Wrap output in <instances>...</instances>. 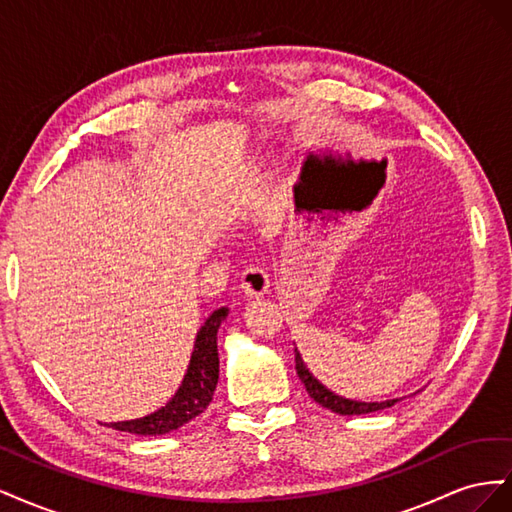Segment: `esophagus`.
<instances>
[{"label":"esophagus","instance_id":"obj_1","mask_svg":"<svg viewBox=\"0 0 512 512\" xmlns=\"http://www.w3.org/2000/svg\"><path fill=\"white\" fill-rule=\"evenodd\" d=\"M269 284L267 271L258 265H250L241 273V288L247 297H262L269 292Z\"/></svg>","mask_w":512,"mask_h":512}]
</instances>
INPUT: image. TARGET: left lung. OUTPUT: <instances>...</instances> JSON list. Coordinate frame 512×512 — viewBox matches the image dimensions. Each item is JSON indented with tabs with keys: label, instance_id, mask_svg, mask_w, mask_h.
Listing matches in <instances>:
<instances>
[{
	"label": "left lung",
	"instance_id": "obj_1",
	"mask_svg": "<svg viewBox=\"0 0 512 512\" xmlns=\"http://www.w3.org/2000/svg\"><path fill=\"white\" fill-rule=\"evenodd\" d=\"M294 367H297V374L299 380L305 384V391L309 393L316 404H320L322 408H327L335 414H344V416H352V414H367V412H376V410H384V408H391L395 406L399 399H386V401H354V399H346V397H339L333 391H329L327 386L320 384L314 376L312 371H309L301 359L299 350L294 348Z\"/></svg>",
	"mask_w": 512,
	"mask_h": 512
}]
</instances>
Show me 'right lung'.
I'll use <instances>...</instances> for the list:
<instances>
[{
	"mask_svg": "<svg viewBox=\"0 0 512 512\" xmlns=\"http://www.w3.org/2000/svg\"><path fill=\"white\" fill-rule=\"evenodd\" d=\"M226 316L228 307L215 309L200 327L188 371H185L181 386L166 406L143 418H134V421L111 423V427L117 431L136 433V436H162V433L175 431L181 425L190 423L200 412H205L220 378L218 329Z\"/></svg>",
	"mask_w": 512,
	"mask_h": 512,
	"instance_id": "add662e5",
	"label": "right lung"
}]
</instances>
